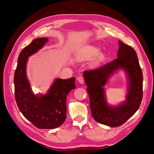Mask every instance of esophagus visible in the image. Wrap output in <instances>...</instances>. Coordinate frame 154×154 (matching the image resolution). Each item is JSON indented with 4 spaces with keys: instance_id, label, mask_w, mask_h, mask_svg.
Here are the masks:
<instances>
[{
    "instance_id": "34e87169",
    "label": "esophagus",
    "mask_w": 154,
    "mask_h": 154,
    "mask_svg": "<svg viewBox=\"0 0 154 154\" xmlns=\"http://www.w3.org/2000/svg\"><path fill=\"white\" fill-rule=\"evenodd\" d=\"M78 81L79 82V83H80L81 84H83V83H84V78H83V77L82 76H79L78 78Z\"/></svg>"
}]
</instances>
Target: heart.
I'll list each match as a JSON object with an SVG mask.
<instances>
[{
  "label": "heart",
  "mask_w": 154,
  "mask_h": 154,
  "mask_svg": "<svg viewBox=\"0 0 154 154\" xmlns=\"http://www.w3.org/2000/svg\"><path fill=\"white\" fill-rule=\"evenodd\" d=\"M97 53H98V49H97L96 48H90L88 50V52L85 56V57L87 58H89L92 57H94V56H95ZM103 58V54H99L98 57H97V62L100 61V60H102V58Z\"/></svg>",
  "instance_id": "1"
}]
</instances>
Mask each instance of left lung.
Here are the masks:
<instances>
[{"instance_id": "left-lung-1", "label": "left lung", "mask_w": 154, "mask_h": 154, "mask_svg": "<svg viewBox=\"0 0 154 154\" xmlns=\"http://www.w3.org/2000/svg\"><path fill=\"white\" fill-rule=\"evenodd\" d=\"M118 58L104 66L83 72L90 99V108L94 119L101 124L117 127L136 113L143 98V72L135 50L119 41ZM120 68L127 73L129 91L126 101L118 106L106 103L103 86L109 76Z\"/></svg>"}]
</instances>
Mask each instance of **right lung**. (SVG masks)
<instances>
[{
  "mask_svg": "<svg viewBox=\"0 0 154 154\" xmlns=\"http://www.w3.org/2000/svg\"><path fill=\"white\" fill-rule=\"evenodd\" d=\"M48 38H36L21 51L14 76L15 96L18 109L23 116L36 127L53 129L62 125L66 119V98L76 88L75 78L54 80L48 93L35 96L32 92L26 76V63L29 57L36 53L48 42Z\"/></svg>",
  "mask_w": 154,
  "mask_h": 154,
  "instance_id": "add662e5",
  "label": "right lung"
}]
</instances>
